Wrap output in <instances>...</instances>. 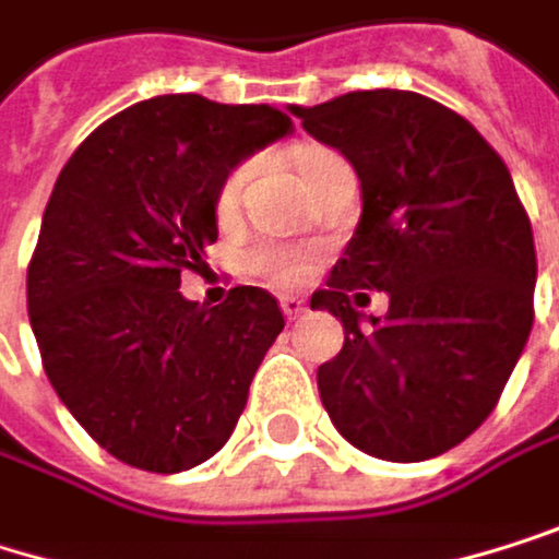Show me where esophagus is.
Here are the masks:
<instances>
[{"label": "esophagus", "instance_id": "obj_1", "mask_svg": "<svg viewBox=\"0 0 559 559\" xmlns=\"http://www.w3.org/2000/svg\"><path fill=\"white\" fill-rule=\"evenodd\" d=\"M282 311H285V318H288V321H298L308 308H305V301H301V298L285 295V298H282Z\"/></svg>", "mask_w": 559, "mask_h": 559}]
</instances>
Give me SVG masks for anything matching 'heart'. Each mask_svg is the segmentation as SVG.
I'll use <instances>...</instances> for the list:
<instances>
[{
    "mask_svg": "<svg viewBox=\"0 0 559 559\" xmlns=\"http://www.w3.org/2000/svg\"><path fill=\"white\" fill-rule=\"evenodd\" d=\"M328 158H334V155H314V158L308 162V168H318V165H324ZM308 168H305V171H308ZM245 175H248V168H238V171L225 181L222 198H218V205H222V209H231V205L238 202V191H241V185H245ZM248 264H251V271L271 277V282H277V285H295V282H301V277L308 274V258H305L301 251L285 248V245H258V248L248 254Z\"/></svg>",
    "mask_w": 559,
    "mask_h": 559,
    "instance_id": "1",
    "label": "heart"
}]
</instances>
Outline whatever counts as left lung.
Instances as JSON below:
<instances>
[{
    "instance_id": "1",
    "label": "left lung",
    "mask_w": 559,
    "mask_h": 559,
    "mask_svg": "<svg viewBox=\"0 0 559 559\" xmlns=\"http://www.w3.org/2000/svg\"><path fill=\"white\" fill-rule=\"evenodd\" d=\"M361 181V222L311 308L344 324L318 391L344 441L414 464L457 448L493 411L534 328L537 251L503 158L417 92L292 105ZM384 290V319H365Z\"/></svg>"
}]
</instances>
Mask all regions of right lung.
<instances>
[{"label": "right lung", "mask_w": 559, "mask_h": 559, "mask_svg": "<svg viewBox=\"0 0 559 559\" xmlns=\"http://www.w3.org/2000/svg\"><path fill=\"white\" fill-rule=\"evenodd\" d=\"M271 105L155 95L66 162L28 264V321L59 401L122 464L178 474L231 437L285 328L264 288L188 301L181 271L218 238L228 175L292 135Z\"/></svg>", "instance_id": "right-lung-1"}]
</instances>
